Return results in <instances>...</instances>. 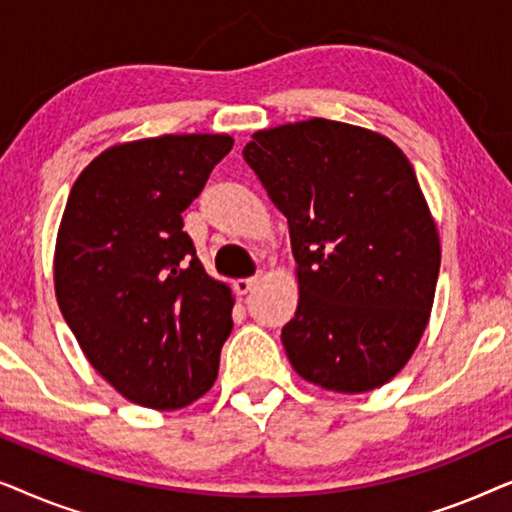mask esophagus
Listing matches in <instances>:
<instances>
[{"mask_svg": "<svg viewBox=\"0 0 512 512\" xmlns=\"http://www.w3.org/2000/svg\"><path fill=\"white\" fill-rule=\"evenodd\" d=\"M258 282H261V277H258V275L256 277H242V279H235L233 286H235V291L240 293V296H244V293H249Z\"/></svg>", "mask_w": 512, "mask_h": 512, "instance_id": "1", "label": "esophagus"}]
</instances>
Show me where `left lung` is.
I'll use <instances>...</instances> for the list:
<instances>
[{"instance_id":"obj_1","label":"left lung","mask_w":512,"mask_h":512,"mask_svg":"<svg viewBox=\"0 0 512 512\" xmlns=\"http://www.w3.org/2000/svg\"><path fill=\"white\" fill-rule=\"evenodd\" d=\"M242 156L289 221L298 307L291 366L338 394L387 384L429 324L440 237L405 153L328 118L258 130Z\"/></svg>"}]
</instances>
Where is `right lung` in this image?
I'll list each match as a JSON object with an SVG mask.
<instances>
[{"instance_id": "1", "label": "right lung", "mask_w": 512, "mask_h": 512, "mask_svg": "<svg viewBox=\"0 0 512 512\" xmlns=\"http://www.w3.org/2000/svg\"><path fill=\"white\" fill-rule=\"evenodd\" d=\"M230 149V135L198 132L114 144L69 191L55 298L90 366L142 408H186L219 373L235 298L202 268L181 212Z\"/></svg>"}]
</instances>
